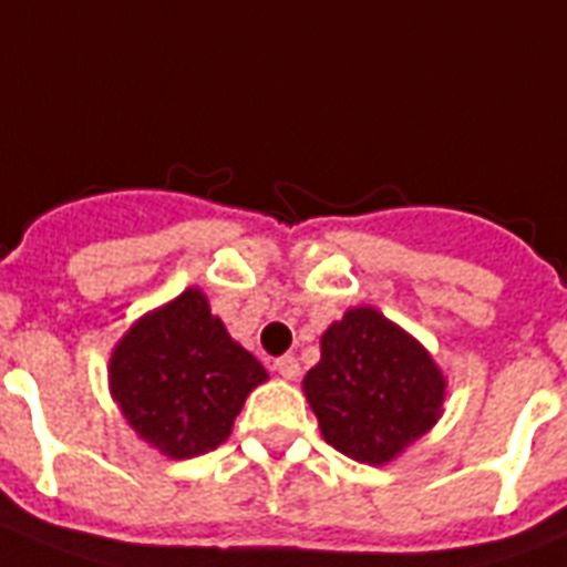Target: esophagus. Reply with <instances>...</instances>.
Wrapping results in <instances>:
<instances>
[{
	"mask_svg": "<svg viewBox=\"0 0 567 567\" xmlns=\"http://www.w3.org/2000/svg\"><path fill=\"white\" fill-rule=\"evenodd\" d=\"M274 370L279 372L282 379L293 381L299 375V363H297V358H293V355H282V358H276V361H274Z\"/></svg>",
	"mask_w": 567,
	"mask_h": 567,
	"instance_id": "34e87169",
	"label": "esophagus"
}]
</instances>
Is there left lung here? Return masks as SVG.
<instances>
[{
	"label": "left lung",
	"mask_w": 567,
	"mask_h": 567,
	"mask_svg": "<svg viewBox=\"0 0 567 567\" xmlns=\"http://www.w3.org/2000/svg\"><path fill=\"white\" fill-rule=\"evenodd\" d=\"M302 390L326 443L379 466L434 425L445 379L411 334L375 308H352L323 334Z\"/></svg>",
	"instance_id": "obj_1"
}]
</instances>
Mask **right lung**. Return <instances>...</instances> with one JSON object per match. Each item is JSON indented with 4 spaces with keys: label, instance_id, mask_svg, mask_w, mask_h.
<instances>
[{
    "label": "right lung",
    "instance_id": "right-lung-1",
    "mask_svg": "<svg viewBox=\"0 0 567 567\" xmlns=\"http://www.w3.org/2000/svg\"><path fill=\"white\" fill-rule=\"evenodd\" d=\"M268 372L229 338L200 291L142 317L110 361V388L133 431L174 460L218 449Z\"/></svg>",
    "mask_w": 567,
    "mask_h": 567
}]
</instances>
